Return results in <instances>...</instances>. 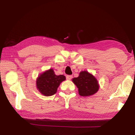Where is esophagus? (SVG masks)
I'll use <instances>...</instances> for the list:
<instances>
[{
  "mask_svg": "<svg viewBox=\"0 0 135 135\" xmlns=\"http://www.w3.org/2000/svg\"><path fill=\"white\" fill-rule=\"evenodd\" d=\"M73 78V76L71 75H67L66 76V78H67V80H71V78Z\"/></svg>",
  "mask_w": 135,
  "mask_h": 135,
  "instance_id": "obj_1",
  "label": "esophagus"
}]
</instances>
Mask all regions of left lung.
<instances>
[{"label":"left lung","instance_id":"obj_1","mask_svg":"<svg viewBox=\"0 0 135 135\" xmlns=\"http://www.w3.org/2000/svg\"><path fill=\"white\" fill-rule=\"evenodd\" d=\"M72 81L78 88V94L82 97H89L98 91L99 85L97 79L87 71L80 73L79 76L73 78Z\"/></svg>","mask_w":135,"mask_h":135}]
</instances>
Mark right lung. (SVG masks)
<instances>
[{"label": "right lung", "mask_w": 135, "mask_h": 135, "mask_svg": "<svg viewBox=\"0 0 135 135\" xmlns=\"http://www.w3.org/2000/svg\"><path fill=\"white\" fill-rule=\"evenodd\" d=\"M65 80L64 75H55L54 70L50 68L38 76L36 80V87L44 96L50 97L56 93L58 87Z\"/></svg>", "instance_id": "right-lung-1"}]
</instances>
